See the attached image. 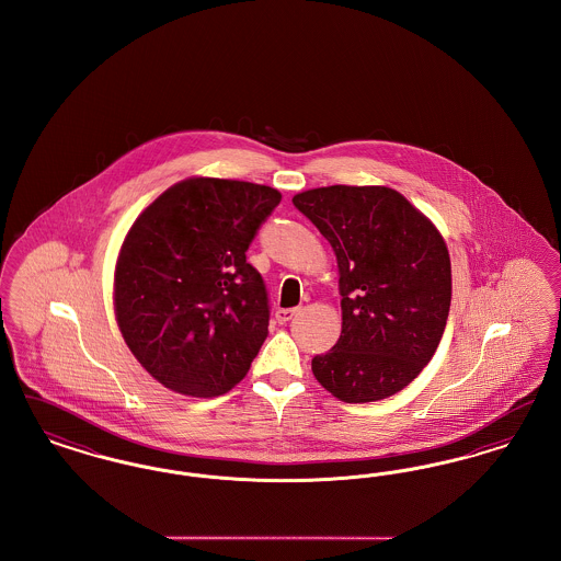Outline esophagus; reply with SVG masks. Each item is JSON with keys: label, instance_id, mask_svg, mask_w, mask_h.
<instances>
[{"label": "esophagus", "instance_id": "obj_1", "mask_svg": "<svg viewBox=\"0 0 561 561\" xmlns=\"http://www.w3.org/2000/svg\"><path fill=\"white\" fill-rule=\"evenodd\" d=\"M296 313H298V309H277L275 320H277V323H288L293 318H296Z\"/></svg>", "mask_w": 561, "mask_h": 561}]
</instances>
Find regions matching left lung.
Wrapping results in <instances>:
<instances>
[{
  "label": "left lung",
  "instance_id": "obj_1",
  "mask_svg": "<svg viewBox=\"0 0 561 561\" xmlns=\"http://www.w3.org/2000/svg\"><path fill=\"white\" fill-rule=\"evenodd\" d=\"M293 202L330 241L343 296L341 339L313 357V376L347 403L396 396L427 366L446 330V241L396 188L332 185Z\"/></svg>",
  "mask_w": 561,
  "mask_h": 561
}]
</instances>
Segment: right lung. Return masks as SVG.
I'll return each instance as SVG.
<instances>
[{"label":"right lung","instance_id":"right-lung-1","mask_svg":"<svg viewBox=\"0 0 561 561\" xmlns=\"http://www.w3.org/2000/svg\"><path fill=\"white\" fill-rule=\"evenodd\" d=\"M277 188L191 176L149 204L117 254L113 307L138 364L170 391L216 398L268 334L261 273L245 263Z\"/></svg>","mask_w":561,"mask_h":561}]
</instances>
